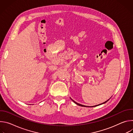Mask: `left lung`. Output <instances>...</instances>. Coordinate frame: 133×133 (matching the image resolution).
<instances>
[{
    "mask_svg": "<svg viewBox=\"0 0 133 133\" xmlns=\"http://www.w3.org/2000/svg\"><path fill=\"white\" fill-rule=\"evenodd\" d=\"M71 99L76 104H77V105H79V106H83V107H85L86 106H85V105H81V104H78V103H76V102H75L74 101H73L71 98ZM109 100V99H108L107 101H106V102H104V103H102V104H98V105H95V106H93L92 107H95V106H99V105H102V104H105V103H106L107 101H108Z\"/></svg>",
    "mask_w": 133,
    "mask_h": 133,
    "instance_id": "obj_1",
    "label": "left lung"
}]
</instances>
